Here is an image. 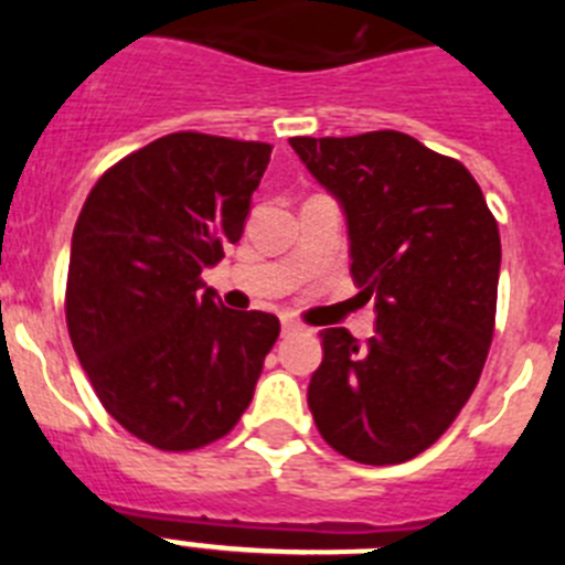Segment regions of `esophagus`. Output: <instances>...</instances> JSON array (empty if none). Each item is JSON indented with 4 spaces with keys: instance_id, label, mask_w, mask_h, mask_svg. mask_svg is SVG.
I'll return each instance as SVG.
<instances>
[{
    "instance_id": "esophagus-1",
    "label": "esophagus",
    "mask_w": 565,
    "mask_h": 565,
    "mask_svg": "<svg viewBox=\"0 0 565 565\" xmlns=\"http://www.w3.org/2000/svg\"><path fill=\"white\" fill-rule=\"evenodd\" d=\"M294 331H299L297 322H294V319H282V337H286V333H294Z\"/></svg>"
}]
</instances>
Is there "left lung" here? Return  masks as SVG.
Returning <instances> with one entry per match:
<instances>
[{"label":"left lung","mask_w":565,"mask_h":565,"mask_svg":"<svg viewBox=\"0 0 565 565\" xmlns=\"http://www.w3.org/2000/svg\"><path fill=\"white\" fill-rule=\"evenodd\" d=\"M299 161L339 198L351 274L376 299V337L326 328L308 384L319 436L371 467L416 458L476 391L495 331L501 234L456 158L396 129L291 138Z\"/></svg>","instance_id":"8db88e82"}]
</instances>
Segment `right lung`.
Segmentation results:
<instances>
[{
	"label": "right lung",
	"instance_id": "1",
	"mask_svg": "<svg viewBox=\"0 0 565 565\" xmlns=\"http://www.w3.org/2000/svg\"><path fill=\"white\" fill-rule=\"evenodd\" d=\"M271 143L172 132L107 169L70 248V342L104 411L163 452L228 436L279 319L232 311L203 268L243 237Z\"/></svg>",
	"mask_w": 565,
	"mask_h": 565
}]
</instances>
